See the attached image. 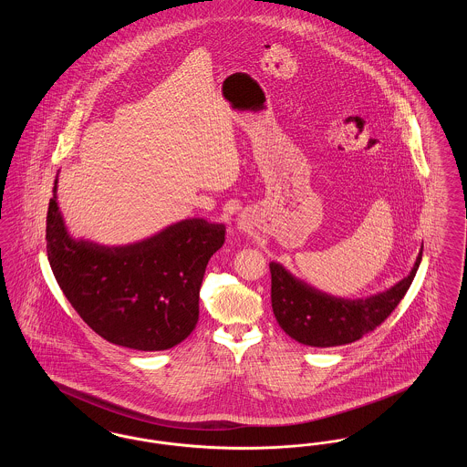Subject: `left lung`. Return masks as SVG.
I'll list each match as a JSON object with an SVG mask.
<instances>
[{
  "label": "left lung",
  "mask_w": 467,
  "mask_h": 467,
  "mask_svg": "<svg viewBox=\"0 0 467 467\" xmlns=\"http://www.w3.org/2000/svg\"><path fill=\"white\" fill-rule=\"evenodd\" d=\"M422 252L411 273L392 289L368 299H337L294 278L285 267L271 263V306L280 327L296 341L310 347H337L375 331L398 308L410 289Z\"/></svg>",
  "instance_id": "obj_1"
}]
</instances>
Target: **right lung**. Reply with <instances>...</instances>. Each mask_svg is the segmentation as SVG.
Here are the masks:
<instances>
[{"instance_id":"add662e5","label":"right lung","mask_w":467,"mask_h":467,"mask_svg":"<svg viewBox=\"0 0 467 467\" xmlns=\"http://www.w3.org/2000/svg\"><path fill=\"white\" fill-rule=\"evenodd\" d=\"M57 185V180H56ZM47 210V255L67 301L96 334L133 350H168L194 331L210 257L223 223L191 219L128 246L69 238L56 187Z\"/></svg>"}]
</instances>
